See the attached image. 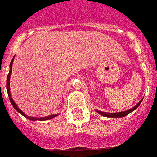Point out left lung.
Instances as JSON below:
<instances>
[{
    "label": "left lung",
    "instance_id": "8db88e82",
    "mask_svg": "<svg viewBox=\"0 0 157 157\" xmlns=\"http://www.w3.org/2000/svg\"><path fill=\"white\" fill-rule=\"evenodd\" d=\"M142 99L140 101L138 104H137L136 106H134L132 109H128V110H125V111H121V112H117V113H108V112H103L100 111V110H98V109H95V111L99 114V115H103V116H105V117H108V118H122L124 117V116H126L127 115H129L130 113H131L132 111H134L135 109H136L138 108V106L140 105V103L142 101Z\"/></svg>",
    "mask_w": 157,
    "mask_h": 157
}]
</instances>
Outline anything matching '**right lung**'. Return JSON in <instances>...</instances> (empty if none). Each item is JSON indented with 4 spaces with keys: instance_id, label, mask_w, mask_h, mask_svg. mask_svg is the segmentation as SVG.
I'll list each match as a JSON object with an SVG mask.
<instances>
[{
    "instance_id": "right-lung-1",
    "label": "right lung",
    "mask_w": 157,
    "mask_h": 157,
    "mask_svg": "<svg viewBox=\"0 0 157 157\" xmlns=\"http://www.w3.org/2000/svg\"><path fill=\"white\" fill-rule=\"evenodd\" d=\"M14 58H12V60H11V63H10V70H9V74L7 75V79H6V89H7V94H8V97H9V99H10V101H11V105L12 106L14 107V109L18 112V113H20L21 115H22L24 117L27 118V119H29L31 121H48V120H51L52 118L56 117V116H58L59 114H56V115H48V116H45V117H42V118H35V117H32V116H28L27 115H26L23 111H21L20 109L18 108V106L17 105V104L15 103V101L13 100V99L11 98V91H10V78H11V69H12V63H13V60H14Z\"/></svg>"
}]
</instances>
